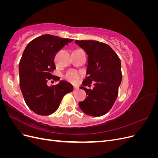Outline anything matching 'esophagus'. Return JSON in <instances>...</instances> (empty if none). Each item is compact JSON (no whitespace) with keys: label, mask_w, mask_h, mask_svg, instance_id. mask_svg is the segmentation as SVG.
Instances as JSON below:
<instances>
[{"label":"esophagus","mask_w":158,"mask_h":158,"mask_svg":"<svg viewBox=\"0 0 158 158\" xmlns=\"http://www.w3.org/2000/svg\"><path fill=\"white\" fill-rule=\"evenodd\" d=\"M78 89V88H76V87H74V91H76Z\"/></svg>","instance_id":"1"}]
</instances>
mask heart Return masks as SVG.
Wrapping results in <instances>:
<instances>
[{
    "instance_id": "obj_1",
    "label": "heart",
    "mask_w": 158,
    "mask_h": 158,
    "mask_svg": "<svg viewBox=\"0 0 158 158\" xmlns=\"http://www.w3.org/2000/svg\"><path fill=\"white\" fill-rule=\"evenodd\" d=\"M80 75L75 70H70L66 74V78L72 83H76L79 80Z\"/></svg>"
}]
</instances>
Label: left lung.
I'll use <instances>...</instances> for the list:
<instances>
[{
    "label": "left lung",
    "mask_w": 158,
    "mask_h": 158,
    "mask_svg": "<svg viewBox=\"0 0 158 158\" xmlns=\"http://www.w3.org/2000/svg\"><path fill=\"white\" fill-rule=\"evenodd\" d=\"M75 43L88 56L86 78L83 86L80 88L88 97L79 103V107L88 115L102 116L111 109L118 96L122 81L121 60L111 47L104 43L95 40H76ZM92 82L94 88L86 89Z\"/></svg>",
    "instance_id": "obj_1"
}]
</instances>
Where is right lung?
Returning a JSON list of instances; mask_svg holds the SVG:
<instances>
[{"mask_svg":"<svg viewBox=\"0 0 158 158\" xmlns=\"http://www.w3.org/2000/svg\"><path fill=\"white\" fill-rule=\"evenodd\" d=\"M72 39L49 34L30 41L23 51L19 64L20 86L25 102L40 115H49L59 108L64 95L73 91V85L64 80L49 86V80L59 81L52 75L55 69V56Z\"/></svg>","mask_w":158,"mask_h":158,"instance_id":"right-lung-1","label":"right lung"}]
</instances>
